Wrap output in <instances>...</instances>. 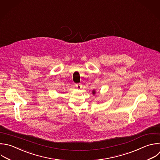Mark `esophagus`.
I'll return each instance as SVG.
<instances>
[{"mask_svg": "<svg viewBox=\"0 0 160 160\" xmlns=\"http://www.w3.org/2000/svg\"><path fill=\"white\" fill-rule=\"evenodd\" d=\"M81 84H76V87L78 88V89H81Z\"/></svg>", "mask_w": 160, "mask_h": 160, "instance_id": "obj_1", "label": "esophagus"}]
</instances>
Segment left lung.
Instances as JSON below:
<instances>
[{
    "label": "left lung",
    "mask_w": 160,
    "mask_h": 160,
    "mask_svg": "<svg viewBox=\"0 0 160 160\" xmlns=\"http://www.w3.org/2000/svg\"><path fill=\"white\" fill-rule=\"evenodd\" d=\"M92 94H93L94 95L96 94V91H95V90H93V91H92Z\"/></svg>",
    "instance_id": "1"
}]
</instances>
